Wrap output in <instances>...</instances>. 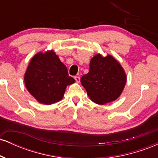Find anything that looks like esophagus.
Returning a JSON list of instances; mask_svg holds the SVG:
<instances>
[{"label": "esophagus", "mask_w": 158, "mask_h": 158, "mask_svg": "<svg viewBox=\"0 0 158 158\" xmlns=\"http://www.w3.org/2000/svg\"><path fill=\"white\" fill-rule=\"evenodd\" d=\"M74 79H75L76 81H77V82H78V83L80 81V77H74Z\"/></svg>", "instance_id": "esophagus-1"}]
</instances>
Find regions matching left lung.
Segmentation results:
<instances>
[{
	"label": "left lung",
	"instance_id": "1",
	"mask_svg": "<svg viewBox=\"0 0 158 158\" xmlns=\"http://www.w3.org/2000/svg\"><path fill=\"white\" fill-rule=\"evenodd\" d=\"M126 74L112 56H94L90 61L88 73L81 78V83L94 102L105 105L116 100L122 94Z\"/></svg>",
	"mask_w": 158,
	"mask_h": 158
}]
</instances>
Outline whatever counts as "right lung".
<instances>
[{
  "mask_svg": "<svg viewBox=\"0 0 158 158\" xmlns=\"http://www.w3.org/2000/svg\"><path fill=\"white\" fill-rule=\"evenodd\" d=\"M27 89L40 103L51 105L60 101L66 87L75 82L67 67L52 50L39 52L32 57L24 75Z\"/></svg>",
  "mask_w": 158,
  "mask_h": 158,
  "instance_id": "obj_1",
  "label": "right lung"
}]
</instances>
